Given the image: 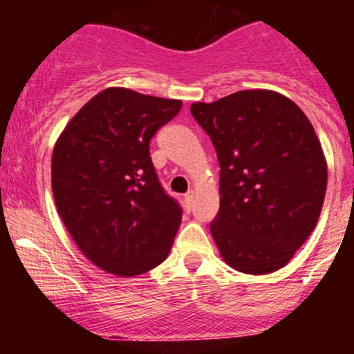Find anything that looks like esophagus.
I'll return each mask as SVG.
<instances>
[{
  "instance_id": "esophagus-1",
  "label": "esophagus",
  "mask_w": 354,
  "mask_h": 354,
  "mask_svg": "<svg viewBox=\"0 0 354 354\" xmlns=\"http://www.w3.org/2000/svg\"><path fill=\"white\" fill-rule=\"evenodd\" d=\"M193 201H194V193H193V191H189V193L185 194L186 209H191V206H193Z\"/></svg>"
}]
</instances>
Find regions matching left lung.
Returning a JSON list of instances; mask_svg holds the SVG:
<instances>
[{"mask_svg": "<svg viewBox=\"0 0 354 354\" xmlns=\"http://www.w3.org/2000/svg\"><path fill=\"white\" fill-rule=\"evenodd\" d=\"M191 115L218 154L221 258L246 274L286 266L318 223L326 193L323 148L306 115L270 89H245Z\"/></svg>", "mask_w": 354, "mask_h": 354, "instance_id": "obj_1", "label": "left lung"}]
</instances>
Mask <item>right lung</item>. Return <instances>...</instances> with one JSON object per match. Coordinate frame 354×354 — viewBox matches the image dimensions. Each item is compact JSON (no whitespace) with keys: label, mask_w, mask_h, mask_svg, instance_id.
<instances>
[{"label":"right lung","mask_w":354,"mask_h":354,"mask_svg":"<svg viewBox=\"0 0 354 354\" xmlns=\"http://www.w3.org/2000/svg\"><path fill=\"white\" fill-rule=\"evenodd\" d=\"M181 104L108 88L71 118L56 141V209L81 253L103 271L143 274L171 250L183 209L158 180L149 141Z\"/></svg>","instance_id":"right-lung-1"}]
</instances>
